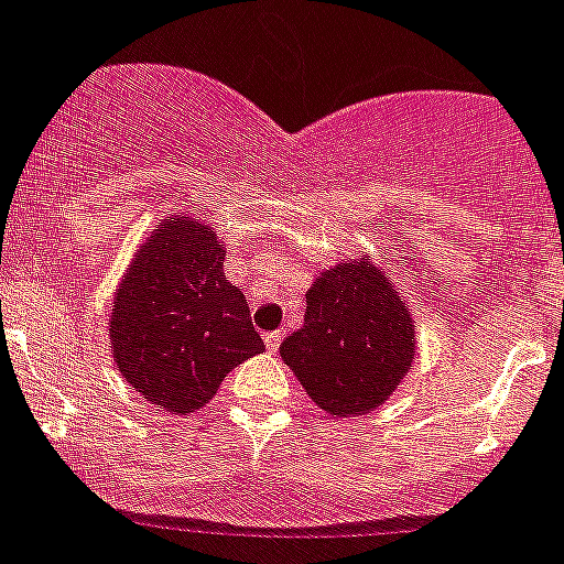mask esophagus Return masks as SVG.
<instances>
[{
	"instance_id": "obj_1",
	"label": "esophagus",
	"mask_w": 564,
	"mask_h": 564,
	"mask_svg": "<svg viewBox=\"0 0 564 564\" xmlns=\"http://www.w3.org/2000/svg\"><path fill=\"white\" fill-rule=\"evenodd\" d=\"M281 332H269L267 337H263V343H267L269 351H278V346H281Z\"/></svg>"
}]
</instances>
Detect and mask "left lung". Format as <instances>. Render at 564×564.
<instances>
[{"mask_svg":"<svg viewBox=\"0 0 564 564\" xmlns=\"http://www.w3.org/2000/svg\"><path fill=\"white\" fill-rule=\"evenodd\" d=\"M312 403L337 417L366 414L398 389L414 357L403 297L366 258L337 263L306 292V317L281 343Z\"/></svg>","mask_w":564,"mask_h":564,"instance_id":"8db88e82","label":"left lung"}]
</instances>
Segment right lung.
Here are the masks:
<instances>
[{
  "instance_id": "obj_1",
  "label": "right lung",
  "mask_w": 564,
  "mask_h": 564,
  "mask_svg": "<svg viewBox=\"0 0 564 564\" xmlns=\"http://www.w3.org/2000/svg\"><path fill=\"white\" fill-rule=\"evenodd\" d=\"M110 340L130 386L173 414L200 409L235 366L263 351L243 292L224 275V243L184 215L135 254L116 292Z\"/></svg>"
}]
</instances>
